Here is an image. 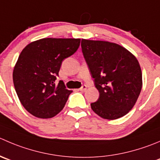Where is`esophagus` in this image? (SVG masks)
Returning a JSON list of instances; mask_svg holds the SVG:
<instances>
[{
  "label": "esophagus",
  "instance_id": "obj_1",
  "mask_svg": "<svg viewBox=\"0 0 160 160\" xmlns=\"http://www.w3.org/2000/svg\"><path fill=\"white\" fill-rule=\"evenodd\" d=\"M79 90H80V91H85L87 90V86H86V85H83V86H82L81 88H80Z\"/></svg>",
  "mask_w": 160,
  "mask_h": 160
}]
</instances>
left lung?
<instances>
[{
    "instance_id": "1",
    "label": "left lung",
    "mask_w": 160,
    "mask_h": 160,
    "mask_svg": "<svg viewBox=\"0 0 160 160\" xmlns=\"http://www.w3.org/2000/svg\"><path fill=\"white\" fill-rule=\"evenodd\" d=\"M83 56L99 92L93 111L105 119H116L132 109L142 88L137 58L116 43L82 39Z\"/></svg>"
}]
</instances>
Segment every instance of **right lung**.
Masks as SVG:
<instances>
[{"label": "right lung", "instance_id": "add662e5", "mask_svg": "<svg viewBox=\"0 0 160 160\" xmlns=\"http://www.w3.org/2000/svg\"><path fill=\"white\" fill-rule=\"evenodd\" d=\"M80 39L43 38L23 48L14 66L13 83L22 105L41 119L54 117L64 108L72 92L60 80L55 84L62 62L75 53Z\"/></svg>", "mask_w": 160, "mask_h": 160}]
</instances>
